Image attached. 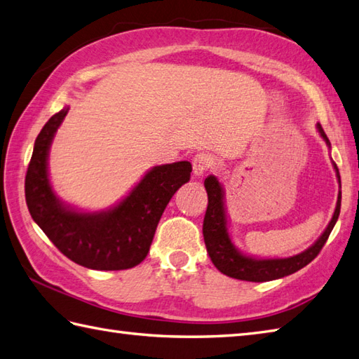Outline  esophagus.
Returning a JSON list of instances; mask_svg holds the SVG:
<instances>
[{"label":"esophagus","instance_id":"esophagus-1","mask_svg":"<svg viewBox=\"0 0 359 359\" xmlns=\"http://www.w3.org/2000/svg\"><path fill=\"white\" fill-rule=\"evenodd\" d=\"M212 164H214V159H212V156L208 155V153H196L192 159L194 173L196 177H200V175L206 173L210 169Z\"/></svg>","mask_w":359,"mask_h":359}]
</instances>
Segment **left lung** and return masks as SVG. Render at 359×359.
Masks as SVG:
<instances>
[{
    "label": "left lung",
    "mask_w": 359,
    "mask_h": 359,
    "mask_svg": "<svg viewBox=\"0 0 359 359\" xmlns=\"http://www.w3.org/2000/svg\"><path fill=\"white\" fill-rule=\"evenodd\" d=\"M316 127L320 137L324 139L328 149H330V141H328L325 131L320 127V123H318ZM333 167L336 172V178H338V182L341 186L338 167H336L334 163ZM204 187H206L208 192V210L203 222V236L208 254L218 271H222L223 274L238 280L268 282L290 276L309 265V263L320 252V250H323L328 236H330L336 222H338L341 212L339 192L338 201H336V209L333 212L330 223H328L323 236H320L316 240V243H313L309 250L287 259H255L251 257V255H245L243 252H240L236 245L232 243V238L228 231V220H226L224 190L220 184V181H218L214 175H209V177L204 180Z\"/></svg>",
    "instance_id": "1"
}]
</instances>
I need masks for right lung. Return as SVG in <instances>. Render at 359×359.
<instances>
[{
  "label": "right lung",
  "mask_w": 359,
  "mask_h": 359,
  "mask_svg": "<svg viewBox=\"0 0 359 359\" xmlns=\"http://www.w3.org/2000/svg\"><path fill=\"white\" fill-rule=\"evenodd\" d=\"M68 107L36 136L25 180L26 204L48 238L77 265L119 271L139 265L150 251L159 218L175 192L190 180L189 161L156 165L114 208L80 212L57 198L48 175V156Z\"/></svg>",
  "instance_id": "right-lung-1"
}]
</instances>
